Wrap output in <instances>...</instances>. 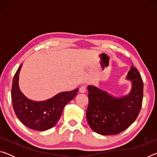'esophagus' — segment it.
<instances>
[{"label": "esophagus", "instance_id": "obj_1", "mask_svg": "<svg viewBox=\"0 0 157 157\" xmlns=\"http://www.w3.org/2000/svg\"><path fill=\"white\" fill-rule=\"evenodd\" d=\"M79 92L82 93V94L86 92V86H84V85H82V86H81L80 88H79Z\"/></svg>", "mask_w": 157, "mask_h": 157}]
</instances>
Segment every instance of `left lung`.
<instances>
[{"mask_svg": "<svg viewBox=\"0 0 157 157\" xmlns=\"http://www.w3.org/2000/svg\"><path fill=\"white\" fill-rule=\"evenodd\" d=\"M132 88L128 94L114 97L89 85L86 120L93 131L105 136L118 134L134 123L141 109L143 82L137 69L132 66L127 75Z\"/></svg>", "mask_w": 157, "mask_h": 157, "instance_id": "1", "label": "left lung"}]
</instances>
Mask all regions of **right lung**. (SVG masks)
I'll list each match as a JSON object with an SVG mask.
<instances>
[{"label": "right lung", "mask_w": 157, "mask_h": 157, "mask_svg": "<svg viewBox=\"0 0 157 157\" xmlns=\"http://www.w3.org/2000/svg\"><path fill=\"white\" fill-rule=\"evenodd\" d=\"M22 66L21 64L16 72L12 86V105L16 116L30 129L45 131L52 128L57 123L63 108L76 96L79 89L61 92L44 101L32 100L23 94L18 85Z\"/></svg>", "instance_id": "right-lung-1"}]
</instances>
